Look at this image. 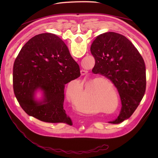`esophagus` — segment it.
<instances>
[{"mask_svg":"<svg viewBox=\"0 0 158 158\" xmlns=\"http://www.w3.org/2000/svg\"><path fill=\"white\" fill-rule=\"evenodd\" d=\"M80 73H81V74H82V75H85V74L88 73V71L82 69V70H80Z\"/></svg>","mask_w":158,"mask_h":158,"instance_id":"esophagus-1","label":"esophagus"}]
</instances>
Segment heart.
I'll list each match as a JSON object with an SVG mask.
<instances>
[{
  "instance_id": "b5f03b06",
  "label": "heart",
  "mask_w": 158,
  "mask_h": 158,
  "mask_svg": "<svg viewBox=\"0 0 158 158\" xmlns=\"http://www.w3.org/2000/svg\"><path fill=\"white\" fill-rule=\"evenodd\" d=\"M67 96L72 99L74 94L67 91ZM94 101L91 96L89 88H85L82 92L76 95L74 100V106L76 111L82 113H90L95 111Z\"/></svg>"
}]
</instances>
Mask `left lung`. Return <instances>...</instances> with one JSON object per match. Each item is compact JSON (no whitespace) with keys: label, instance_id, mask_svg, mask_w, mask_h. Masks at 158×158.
Here are the masks:
<instances>
[{"label":"left lung","instance_id":"left-lung-1","mask_svg":"<svg viewBox=\"0 0 158 158\" xmlns=\"http://www.w3.org/2000/svg\"><path fill=\"white\" fill-rule=\"evenodd\" d=\"M90 51L95 60L93 73L111 80L120 95L121 110L114 121L125 120L135 112L145 94L144 59L131 41L115 32L98 35Z\"/></svg>","mask_w":158,"mask_h":158}]
</instances>
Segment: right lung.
Returning <instances> with one entry per match:
<instances>
[{"label":"right lung","mask_w":158,"mask_h":158,"mask_svg":"<svg viewBox=\"0 0 158 158\" xmlns=\"http://www.w3.org/2000/svg\"><path fill=\"white\" fill-rule=\"evenodd\" d=\"M80 76V67L67 46L50 33L33 37L22 47L13 67V88L19 104L27 114L51 123H72L64 109L66 84ZM38 89L44 98L35 99Z\"/></svg>","instance_id":"obj_1"}]
</instances>
